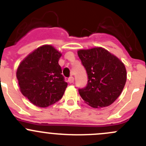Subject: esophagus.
I'll use <instances>...</instances> for the list:
<instances>
[{"mask_svg":"<svg viewBox=\"0 0 146 146\" xmlns=\"http://www.w3.org/2000/svg\"><path fill=\"white\" fill-rule=\"evenodd\" d=\"M68 83H73V81H74V78H73V76H71V77H70L68 79Z\"/></svg>","mask_w":146,"mask_h":146,"instance_id":"1","label":"esophagus"}]
</instances>
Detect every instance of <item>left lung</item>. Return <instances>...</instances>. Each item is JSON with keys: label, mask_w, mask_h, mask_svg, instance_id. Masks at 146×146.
I'll return each mask as SVG.
<instances>
[{"label": "left lung", "mask_w": 146, "mask_h": 146, "mask_svg": "<svg viewBox=\"0 0 146 146\" xmlns=\"http://www.w3.org/2000/svg\"><path fill=\"white\" fill-rule=\"evenodd\" d=\"M88 74L87 86L79 89L85 103L93 108L112 104L122 93L127 78L125 65L101 47L78 50Z\"/></svg>", "instance_id": "8db88e82"}]
</instances>
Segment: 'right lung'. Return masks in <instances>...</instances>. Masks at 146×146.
<instances>
[{"mask_svg": "<svg viewBox=\"0 0 146 146\" xmlns=\"http://www.w3.org/2000/svg\"><path fill=\"white\" fill-rule=\"evenodd\" d=\"M62 54L50 45H44L21 61L16 77L22 94L33 105L46 108L63 97L65 82L58 60Z\"/></svg>", "mask_w": 146, "mask_h": 146, "instance_id": "add662e5", "label": "right lung"}]
</instances>
